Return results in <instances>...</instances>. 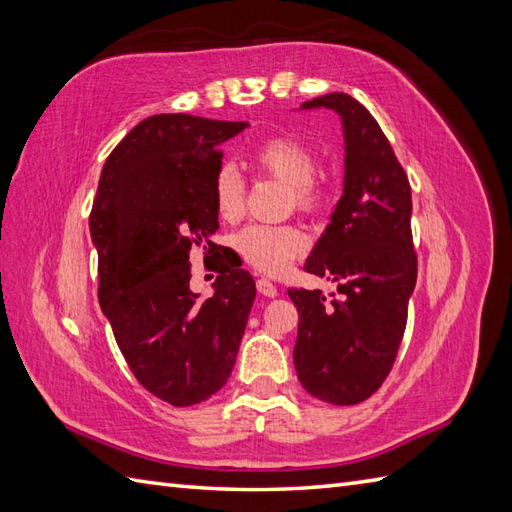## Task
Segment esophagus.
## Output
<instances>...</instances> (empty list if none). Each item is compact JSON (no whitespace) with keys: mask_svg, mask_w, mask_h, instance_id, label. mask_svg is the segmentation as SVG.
Here are the masks:
<instances>
[{"mask_svg":"<svg viewBox=\"0 0 512 512\" xmlns=\"http://www.w3.org/2000/svg\"><path fill=\"white\" fill-rule=\"evenodd\" d=\"M257 290H259V294H264V296H277L279 294V290H277V285L272 283L270 279H257Z\"/></svg>","mask_w":512,"mask_h":512,"instance_id":"1","label":"esophagus"}]
</instances>
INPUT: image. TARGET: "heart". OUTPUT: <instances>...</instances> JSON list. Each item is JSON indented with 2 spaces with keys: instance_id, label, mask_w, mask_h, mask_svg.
I'll return each mask as SVG.
<instances>
[{
  "instance_id": "obj_1",
  "label": "heart",
  "mask_w": 512,
  "mask_h": 512,
  "mask_svg": "<svg viewBox=\"0 0 512 512\" xmlns=\"http://www.w3.org/2000/svg\"><path fill=\"white\" fill-rule=\"evenodd\" d=\"M251 161L264 172L290 187L294 205L303 211H318L327 202V187L314 178L316 159L299 139L272 137L259 144ZM213 205L222 220H235L244 207V178L235 165H222L213 178ZM235 251L259 272L279 275L290 261L305 253L307 237L296 227L251 224L233 237Z\"/></svg>"
}]
</instances>
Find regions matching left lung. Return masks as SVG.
<instances>
[{"label": "left lung", "instance_id": "8db88e82", "mask_svg": "<svg viewBox=\"0 0 512 512\" xmlns=\"http://www.w3.org/2000/svg\"><path fill=\"white\" fill-rule=\"evenodd\" d=\"M301 109H331L344 135V185L331 222L305 270L338 283L340 299L290 290L299 310L294 368L312 397L353 406L388 377L406 331L417 285L412 194L382 128L347 93H327ZM334 296V294H331Z\"/></svg>", "mask_w": 512, "mask_h": 512}]
</instances>
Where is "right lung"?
I'll return each mask as SVG.
<instances>
[{"label": "right lung", "mask_w": 512, "mask_h": 512, "mask_svg": "<svg viewBox=\"0 0 512 512\" xmlns=\"http://www.w3.org/2000/svg\"><path fill=\"white\" fill-rule=\"evenodd\" d=\"M246 126L152 115L109 154L93 200L100 307L137 382L176 408L227 384L255 301L246 270H218L211 299L189 290L192 248L218 251L220 144Z\"/></svg>", "instance_id": "obj_1"}]
</instances>
